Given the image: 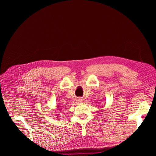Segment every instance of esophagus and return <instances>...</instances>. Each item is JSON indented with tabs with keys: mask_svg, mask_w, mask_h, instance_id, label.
Segmentation results:
<instances>
[{
	"mask_svg": "<svg viewBox=\"0 0 156 156\" xmlns=\"http://www.w3.org/2000/svg\"><path fill=\"white\" fill-rule=\"evenodd\" d=\"M78 101H79V102H82V101H83V99H81L80 98H78Z\"/></svg>",
	"mask_w": 156,
	"mask_h": 156,
	"instance_id": "esophagus-1",
	"label": "esophagus"
}]
</instances>
